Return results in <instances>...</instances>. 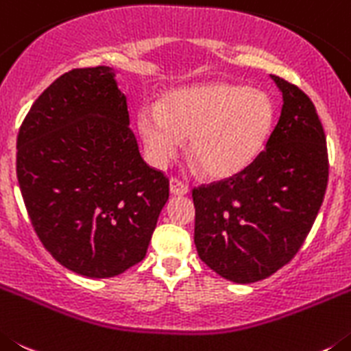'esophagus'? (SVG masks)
I'll list each match as a JSON object with an SVG mask.
<instances>
[{"label":"esophagus","mask_w":351,"mask_h":351,"mask_svg":"<svg viewBox=\"0 0 351 351\" xmlns=\"http://www.w3.org/2000/svg\"><path fill=\"white\" fill-rule=\"evenodd\" d=\"M169 191H171V194L175 195H185L189 192V187L182 182V180L171 178L169 180Z\"/></svg>","instance_id":"34e87169"}]
</instances>
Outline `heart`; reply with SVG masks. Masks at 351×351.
<instances>
[{
    "mask_svg": "<svg viewBox=\"0 0 351 351\" xmlns=\"http://www.w3.org/2000/svg\"><path fill=\"white\" fill-rule=\"evenodd\" d=\"M274 122L271 97L232 84H204L169 94L162 110L145 106L138 129L148 157L166 166L191 140L189 152L204 175L226 178L245 169L266 145Z\"/></svg>",
    "mask_w": 351,
    "mask_h": 351,
    "instance_id": "heart-1",
    "label": "heart"
}]
</instances>
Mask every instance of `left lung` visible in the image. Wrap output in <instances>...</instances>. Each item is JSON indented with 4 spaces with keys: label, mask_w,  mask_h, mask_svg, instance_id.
<instances>
[{
    "label": "left lung",
    "mask_w": 351,
    "mask_h": 351,
    "mask_svg": "<svg viewBox=\"0 0 351 351\" xmlns=\"http://www.w3.org/2000/svg\"><path fill=\"white\" fill-rule=\"evenodd\" d=\"M271 78L283 106L266 148L236 175L192 189L199 257L236 283L264 280L292 261L313 227L329 180L313 101L298 85Z\"/></svg>",
    "instance_id": "8db88e82"
}]
</instances>
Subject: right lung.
<instances>
[{
    "mask_svg": "<svg viewBox=\"0 0 351 351\" xmlns=\"http://www.w3.org/2000/svg\"><path fill=\"white\" fill-rule=\"evenodd\" d=\"M17 180L40 241L89 278L147 255L169 180L140 156L108 66L77 68L40 94L17 136Z\"/></svg>",
    "mask_w": 351,
    "mask_h": 351,
    "instance_id": "right-lung-1",
    "label": "right lung"
}]
</instances>
